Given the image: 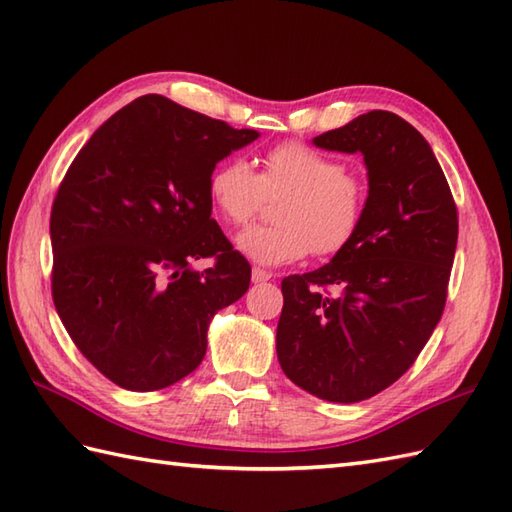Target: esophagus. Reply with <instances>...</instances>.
<instances>
[{
	"label": "esophagus",
	"instance_id": "obj_1",
	"mask_svg": "<svg viewBox=\"0 0 512 512\" xmlns=\"http://www.w3.org/2000/svg\"><path fill=\"white\" fill-rule=\"evenodd\" d=\"M272 275L268 270H264V268H253V272H251V279H253V283H261V281H268Z\"/></svg>",
	"mask_w": 512,
	"mask_h": 512
}]
</instances>
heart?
<instances>
[{
  "mask_svg": "<svg viewBox=\"0 0 512 512\" xmlns=\"http://www.w3.org/2000/svg\"><path fill=\"white\" fill-rule=\"evenodd\" d=\"M207 192L220 216L242 227L280 198L275 227H251L237 235V248L264 266L338 255L358 235L368 200L366 181L344 163L301 141H283L253 165L231 157L211 170Z\"/></svg>",
  "mask_w": 512,
  "mask_h": 512,
  "instance_id": "b5f03b06",
  "label": "heart"
}]
</instances>
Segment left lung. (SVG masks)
Returning <instances> with one entry per match:
<instances>
[{
  "instance_id": "1",
  "label": "left lung",
  "mask_w": 512,
  "mask_h": 512,
  "mask_svg": "<svg viewBox=\"0 0 512 512\" xmlns=\"http://www.w3.org/2000/svg\"><path fill=\"white\" fill-rule=\"evenodd\" d=\"M314 144L362 152L366 213L329 264L281 281L277 358L296 386L355 403L395 384L441 320L458 211L430 144L395 113H364Z\"/></svg>"
}]
</instances>
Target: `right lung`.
<instances>
[{
  "mask_svg": "<svg viewBox=\"0 0 512 512\" xmlns=\"http://www.w3.org/2000/svg\"><path fill=\"white\" fill-rule=\"evenodd\" d=\"M259 137L163 95L109 117L71 161L52 218V299L78 351L126 390L176 384L205 358L213 314L251 266L211 218L207 181ZM211 256L198 273L192 258Z\"/></svg>",
  "mask_w": 512,
  "mask_h": 512,
  "instance_id": "obj_1",
  "label": "right lung"
}]
</instances>
